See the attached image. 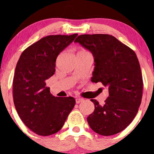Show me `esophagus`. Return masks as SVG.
I'll use <instances>...</instances> for the list:
<instances>
[{"mask_svg": "<svg viewBox=\"0 0 154 154\" xmlns=\"http://www.w3.org/2000/svg\"><path fill=\"white\" fill-rule=\"evenodd\" d=\"M83 100H84V99L83 98H81V97H77V98H76V103H81V102H83Z\"/></svg>", "mask_w": 154, "mask_h": 154, "instance_id": "1", "label": "esophagus"}]
</instances>
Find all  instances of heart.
<instances>
[{"mask_svg": "<svg viewBox=\"0 0 154 154\" xmlns=\"http://www.w3.org/2000/svg\"><path fill=\"white\" fill-rule=\"evenodd\" d=\"M85 51H86V50L83 49V48H80V49L77 50V53H82V52H85Z\"/></svg>", "mask_w": 154, "mask_h": 154, "instance_id": "heart-1", "label": "heart"}]
</instances>
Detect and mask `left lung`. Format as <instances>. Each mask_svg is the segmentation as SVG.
<instances>
[{
	"label": "left lung",
	"instance_id": "left-lung-1",
	"mask_svg": "<svg viewBox=\"0 0 154 154\" xmlns=\"http://www.w3.org/2000/svg\"><path fill=\"white\" fill-rule=\"evenodd\" d=\"M74 42L93 54L91 82L109 87L104 104L91 99L94 110L87 118L88 125L102 136L120 133L133 122L142 101L143 80L136 53L108 34H84Z\"/></svg>",
	"mask_w": 154,
	"mask_h": 154
}]
</instances>
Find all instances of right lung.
I'll list each match as a JSON object with an SVG mask.
<instances>
[{
    "instance_id": "obj_1",
    "label": "right lung",
    "mask_w": 154,
    "mask_h": 154,
    "mask_svg": "<svg viewBox=\"0 0 154 154\" xmlns=\"http://www.w3.org/2000/svg\"><path fill=\"white\" fill-rule=\"evenodd\" d=\"M51 35L41 38L21 54L13 78V101L20 119L39 136H50L61 130L75 105L72 97L51 94L46 80L55 72L60 53L77 37Z\"/></svg>"
}]
</instances>
